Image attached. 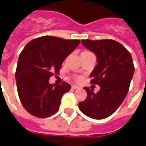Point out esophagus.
<instances>
[{
	"label": "esophagus",
	"mask_w": 146,
	"mask_h": 146,
	"mask_svg": "<svg viewBox=\"0 0 146 146\" xmlns=\"http://www.w3.org/2000/svg\"><path fill=\"white\" fill-rule=\"evenodd\" d=\"M72 87L73 89H79L80 88L79 86H77V85H72Z\"/></svg>",
	"instance_id": "34e87169"
}]
</instances>
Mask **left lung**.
<instances>
[{
	"label": "left lung",
	"mask_w": 146,
	"mask_h": 146,
	"mask_svg": "<svg viewBox=\"0 0 146 146\" xmlns=\"http://www.w3.org/2000/svg\"><path fill=\"white\" fill-rule=\"evenodd\" d=\"M85 48L95 54L97 64L91 73V82L98 85L95 93L85 87L87 98L78 104L82 113L94 119H103L115 111L129 92L135 72L129 51L114 40H82Z\"/></svg>",
	"instance_id": "1"
}]
</instances>
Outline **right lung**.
<instances>
[{"label":"right lung","mask_w":146,"mask_h":146,"mask_svg":"<svg viewBox=\"0 0 146 146\" xmlns=\"http://www.w3.org/2000/svg\"><path fill=\"white\" fill-rule=\"evenodd\" d=\"M80 44L79 40L43 36L31 40L21 52L15 72L17 93L24 108L32 115L47 118L58 111L64 93L71 85L49 84L58 74L67 57Z\"/></svg>","instance_id":"right-lung-1"}]
</instances>
